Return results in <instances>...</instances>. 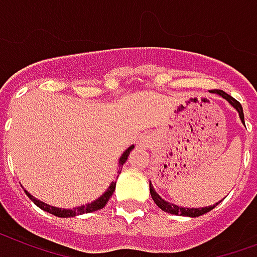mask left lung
Segmentation results:
<instances>
[{
  "label": "left lung",
  "instance_id": "8db88e82",
  "mask_svg": "<svg viewBox=\"0 0 257 257\" xmlns=\"http://www.w3.org/2000/svg\"><path fill=\"white\" fill-rule=\"evenodd\" d=\"M215 93L219 94V96H222L223 99L227 100L229 103H230V105H233V107L236 108L237 112H238V115H240V119L241 121L245 124V121H244V112H242V107H241V104L237 101L236 99H233L230 94L225 93L223 90H219V89H215L214 90ZM149 188H150V195H152V198H153L154 203L157 204L160 209L163 210V211H167V213L169 214H175V215H183V217H199V215H203V214L209 213V211H211V210L215 207V206H218V203L213 204V206H209V207H200V209H186V207H179V206H176V204L173 203H169V202H167V200H164L160 195L154 191L153 186H152V183H149Z\"/></svg>",
  "mask_w": 257,
  "mask_h": 257
}]
</instances>
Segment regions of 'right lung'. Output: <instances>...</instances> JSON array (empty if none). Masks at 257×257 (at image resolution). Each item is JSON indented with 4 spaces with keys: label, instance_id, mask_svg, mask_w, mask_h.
<instances>
[{
    "label": "right lung",
    "instance_id": "right-lung-1",
    "mask_svg": "<svg viewBox=\"0 0 257 257\" xmlns=\"http://www.w3.org/2000/svg\"><path fill=\"white\" fill-rule=\"evenodd\" d=\"M134 149V145H131L130 148L124 152V153L121 154L120 158H119V171H117V175H116V179L119 176V173L121 172V167H123V164L127 161V157H128V154H130L131 150ZM115 187H116V181H112L111 183V186L108 187V190L104 192L100 198L92 202V203H88V204H82V206H78V207H74V209H59V207H54V206H50V204L44 203V202H40L36 198H34L32 195L26 191L27 196L30 198L32 202H34L38 207H40L42 210L44 211H47L50 214H54V215H57V217H61V218H69V217H76V215H81V214H86V213H92V211H96V210H100L103 209L104 206L107 204V202L109 200V198L112 196L113 191H115Z\"/></svg>",
    "mask_w": 257,
    "mask_h": 257
}]
</instances>
